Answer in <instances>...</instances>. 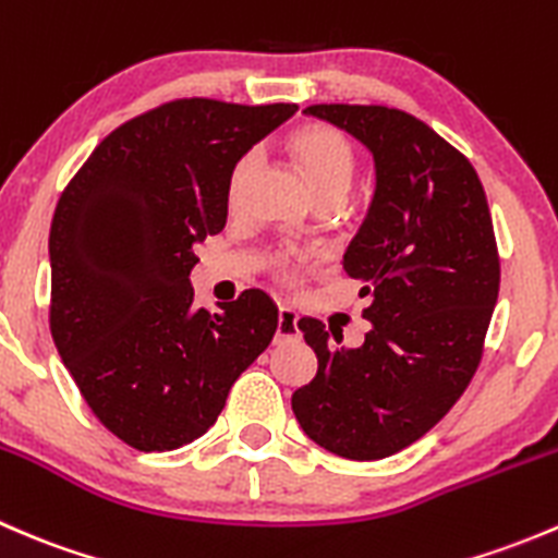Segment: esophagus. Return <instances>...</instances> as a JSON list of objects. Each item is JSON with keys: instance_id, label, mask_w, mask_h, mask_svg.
I'll use <instances>...</instances> for the list:
<instances>
[{"instance_id": "34e87169", "label": "esophagus", "mask_w": 558, "mask_h": 558, "mask_svg": "<svg viewBox=\"0 0 558 558\" xmlns=\"http://www.w3.org/2000/svg\"><path fill=\"white\" fill-rule=\"evenodd\" d=\"M300 315H296L291 307H280L278 311V329H275V340L283 342V340H294L300 335V326H296Z\"/></svg>"}]
</instances>
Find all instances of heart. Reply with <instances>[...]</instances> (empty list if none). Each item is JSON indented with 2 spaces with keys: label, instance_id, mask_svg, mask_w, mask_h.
<instances>
[{
  "label": "heart",
  "instance_id": "1",
  "mask_svg": "<svg viewBox=\"0 0 558 558\" xmlns=\"http://www.w3.org/2000/svg\"><path fill=\"white\" fill-rule=\"evenodd\" d=\"M289 150L318 199H324V196H340L342 199V196L348 194L353 172H356V156H353V145L348 143L345 134L326 126V123H305V126L291 132ZM251 170V154L243 156V159L232 167V174H229V202H232V205L238 202L247 172ZM272 267L280 278L291 280L300 275L302 258L278 256L272 258Z\"/></svg>",
  "mask_w": 558,
  "mask_h": 558
}]
</instances>
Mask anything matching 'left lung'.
Returning <instances> with one entry per match:
<instances>
[{
  "instance_id": "left-lung-1",
  "label": "left lung",
  "mask_w": 558,
  "mask_h": 558,
  "mask_svg": "<svg viewBox=\"0 0 558 558\" xmlns=\"http://www.w3.org/2000/svg\"><path fill=\"white\" fill-rule=\"evenodd\" d=\"M305 112L373 154V202L342 256L369 296V331L345 348L342 331L300 318L318 373L291 393V410L329 453L386 459L421 440L481 364L499 294L492 213L470 161L418 118L384 105Z\"/></svg>"
}]
</instances>
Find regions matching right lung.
Returning a JSON list of instances; mask_svg holds the SVG:
<instances>
[{
    "label": "right lung",
    "mask_w": 558,
    "mask_h": 558,
    "mask_svg": "<svg viewBox=\"0 0 558 558\" xmlns=\"http://www.w3.org/2000/svg\"><path fill=\"white\" fill-rule=\"evenodd\" d=\"M296 105L174 99L94 148L50 223V335L99 421L137 451H174L216 424L278 329L247 289L194 307L196 243L227 227L232 167Z\"/></svg>",
    "instance_id": "1"
}]
</instances>
